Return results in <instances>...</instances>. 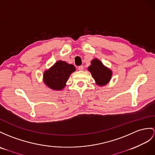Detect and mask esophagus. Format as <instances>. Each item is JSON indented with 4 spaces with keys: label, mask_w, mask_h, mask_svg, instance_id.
Returning a JSON list of instances; mask_svg holds the SVG:
<instances>
[{
    "label": "esophagus",
    "mask_w": 155,
    "mask_h": 155,
    "mask_svg": "<svg viewBox=\"0 0 155 155\" xmlns=\"http://www.w3.org/2000/svg\"><path fill=\"white\" fill-rule=\"evenodd\" d=\"M84 66H80L78 67V70H80V71L84 70Z\"/></svg>",
    "instance_id": "34e87169"
}]
</instances>
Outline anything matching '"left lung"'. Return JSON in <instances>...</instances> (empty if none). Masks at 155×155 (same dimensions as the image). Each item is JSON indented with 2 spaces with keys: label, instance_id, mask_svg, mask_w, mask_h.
Wrapping results in <instances>:
<instances>
[{
  "label": "left lung",
  "instance_id": "obj_1",
  "mask_svg": "<svg viewBox=\"0 0 155 155\" xmlns=\"http://www.w3.org/2000/svg\"><path fill=\"white\" fill-rule=\"evenodd\" d=\"M88 70L91 74L96 84L99 86H104L110 81L112 72V71L104 66L99 59L94 58L91 66L88 67Z\"/></svg>",
  "mask_w": 155,
  "mask_h": 155
}]
</instances>
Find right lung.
Here are the masks:
<instances>
[{"mask_svg": "<svg viewBox=\"0 0 155 155\" xmlns=\"http://www.w3.org/2000/svg\"><path fill=\"white\" fill-rule=\"evenodd\" d=\"M75 71L73 64L66 62H56L43 74V81L47 87L53 90H62L66 86L70 74Z\"/></svg>", "mask_w": 155, "mask_h": 155, "instance_id": "obj_1", "label": "right lung"}]
</instances>
